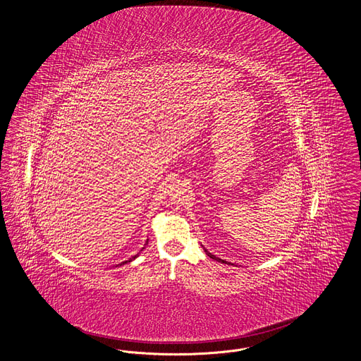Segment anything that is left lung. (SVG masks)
<instances>
[{
    "mask_svg": "<svg viewBox=\"0 0 361 361\" xmlns=\"http://www.w3.org/2000/svg\"><path fill=\"white\" fill-rule=\"evenodd\" d=\"M206 253H207V256H209V257L214 258V259H216V261H219V262H226V261H224V259H221V258H218V257H215V256H212V255H211V253H208V252H207V250H206Z\"/></svg>",
    "mask_w": 361,
    "mask_h": 361,
    "instance_id": "8db88e82",
    "label": "left lung"
}]
</instances>
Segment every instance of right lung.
I'll return each mask as SVG.
<instances>
[{
    "instance_id": "add662e5",
    "label": "right lung",
    "mask_w": 361,
    "mask_h": 361,
    "mask_svg": "<svg viewBox=\"0 0 361 361\" xmlns=\"http://www.w3.org/2000/svg\"><path fill=\"white\" fill-rule=\"evenodd\" d=\"M137 256H134V257L130 258V259H128V261H126V262H130V261H133V259H134V258L137 257Z\"/></svg>"
}]
</instances>
